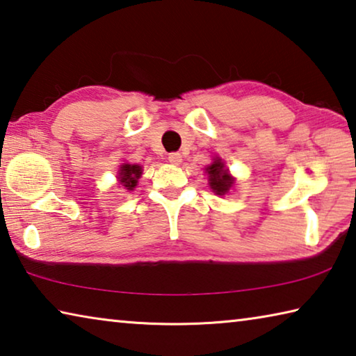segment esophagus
Returning <instances> with one entry per match:
<instances>
[{"label":"esophagus","instance_id":"esophagus-1","mask_svg":"<svg viewBox=\"0 0 356 356\" xmlns=\"http://www.w3.org/2000/svg\"><path fill=\"white\" fill-rule=\"evenodd\" d=\"M168 160H170V163H172V165H179L180 161H182V155H180L179 152H171L170 155H168Z\"/></svg>","mask_w":356,"mask_h":356}]
</instances>
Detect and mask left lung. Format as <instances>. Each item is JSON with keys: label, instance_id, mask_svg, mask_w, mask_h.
Here are the masks:
<instances>
[{"label": "left lung", "instance_id": "8db88e82", "mask_svg": "<svg viewBox=\"0 0 356 356\" xmlns=\"http://www.w3.org/2000/svg\"><path fill=\"white\" fill-rule=\"evenodd\" d=\"M210 188H212L216 195H225L227 190L231 188L234 184V179L229 176L227 170H225V165L221 163V159H216L207 170Z\"/></svg>", "mask_w": 356, "mask_h": 356}]
</instances>
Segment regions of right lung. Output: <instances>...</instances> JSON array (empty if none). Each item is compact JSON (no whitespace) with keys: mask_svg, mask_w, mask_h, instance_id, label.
Wrapping results in <instances>:
<instances>
[{"mask_svg":"<svg viewBox=\"0 0 356 356\" xmlns=\"http://www.w3.org/2000/svg\"><path fill=\"white\" fill-rule=\"evenodd\" d=\"M141 174H143L141 166H138V165H122V166H120V172H119L120 184H122L127 190H134Z\"/></svg>","mask_w":356,"mask_h":356,"instance_id":"right-lung-1","label":"right lung"}]
</instances>
